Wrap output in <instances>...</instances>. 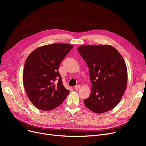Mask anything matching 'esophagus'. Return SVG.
Instances as JSON below:
<instances>
[{
  "label": "esophagus",
  "mask_w": 146,
  "mask_h": 146,
  "mask_svg": "<svg viewBox=\"0 0 146 146\" xmlns=\"http://www.w3.org/2000/svg\"><path fill=\"white\" fill-rule=\"evenodd\" d=\"M80 88V85H76L75 87H74V89H76V90H78V89H79Z\"/></svg>",
  "instance_id": "obj_1"
}]
</instances>
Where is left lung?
Returning <instances> with one entry per match:
<instances>
[{"label":"left lung","mask_w":146,"mask_h":146,"mask_svg":"<svg viewBox=\"0 0 146 146\" xmlns=\"http://www.w3.org/2000/svg\"><path fill=\"white\" fill-rule=\"evenodd\" d=\"M78 50L89 68L92 85L84 104L98 113L111 110L127 88V69L123 57L110 45H84Z\"/></svg>","instance_id":"obj_1"}]
</instances>
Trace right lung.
<instances>
[{
	"label": "right lung",
	"instance_id": "obj_1",
	"mask_svg": "<svg viewBox=\"0 0 146 146\" xmlns=\"http://www.w3.org/2000/svg\"><path fill=\"white\" fill-rule=\"evenodd\" d=\"M73 47L67 44L41 46L27 57L23 72L26 93L38 109L50 111L63 103L69 90L58 72L60 64Z\"/></svg>",
	"mask_w": 146,
	"mask_h": 146
}]
</instances>
